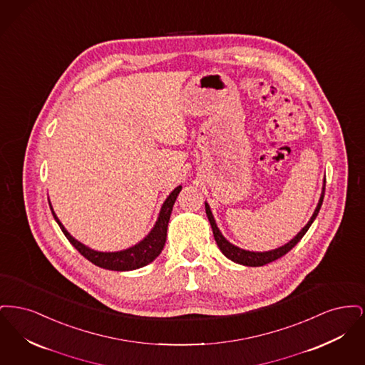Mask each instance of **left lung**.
I'll return each mask as SVG.
<instances>
[{
  "label": "left lung",
  "instance_id": "obj_1",
  "mask_svg": "<svg viewBox=\"0 0 365 365\" xmlns=\"http://www.w3.org/2000/svg\"><path fill=\"white\" fill-rule=\"evenodd\" d=\"M324 190H326V176H324V179H323V189H322V194H320L317 207L314 209L312 217L309 219V222H308V223L305 225V227L295 235L292 241L284 243L283 246L277 247V249L268 250V252H250V250H245V249H241V247H238V246L228 242L226 238H225V235L220 232L217 225H216V220H215V217H213V215H212V210H210L208 202H205V212H207L209 223H210L212 231H213L215 241H216L219 249L222 250V253L226 256L227 259H230V260L234 261V262H237V264L246 265V267H261V265H265V264H268V262L278 260L282 256H284L287 252H290V250L294 247L295 245L301 241V238L305 235V232L309 230V227L312 226V223L314 222V219H316L319 210L322 208L323 198H324Z\"/></svg>",
  "mask_w": 365,
  "mask_h": 365
}]
</instances>
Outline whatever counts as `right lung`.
Listing matches in <instances>:
<instances>
[{
	"label": "right lung",
	"instance_id": "1",
	"mask_svg": "<svg viewBox=\"0 0 365 365\" xmlns=\"http://www.w3.org/2000/svg\"><path fill=\"white\" fill-rule=\"evenodd\" d=\"M180 190H182V186H178L165 198L164 204L161 205V209H160L156 223H155L153 228L150 230V232L142 241L135 243L134 246L127 247L124 250H119V252H98V250L90 249L86 245L79 242L66 230V227L61 225V222L58 220L57 215L53 210L51 201H49V207L52 210L54 220L57 222V225L60 226L61 231L67 237V240L72 243V246L83 257H86L87 260L91 261L94 265L101 267L104 269L133 271V269H138V268H142V267L150 264L152 261L156 260L158 255L161 253V250L165 245V240H167V228H168V222H170V217H171L173 207H174L176 197H178Z\"/></svg>",
	"mask_w": 365,
	"mask_h": 365
}]
</instances>
